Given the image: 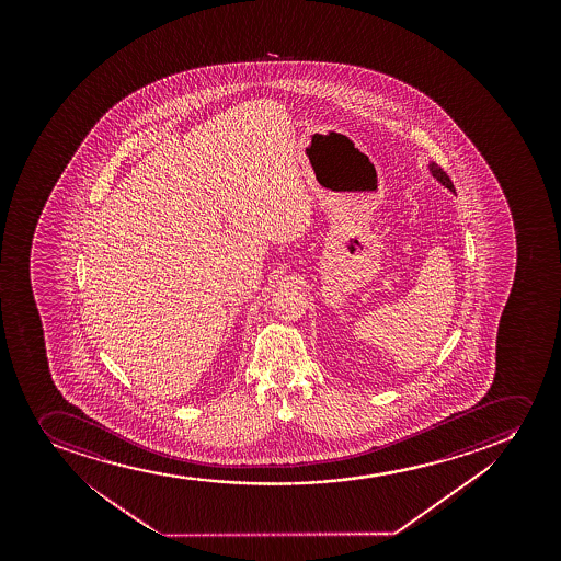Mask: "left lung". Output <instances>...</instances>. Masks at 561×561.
I'll return each mask as SVG.
<instances>
[{
  "instance_id": "left-lung-1",
  "label": "left lung",
  "mask_w": 561,
  "mask_h": 561,
  "mask_svg": "<svg viewBox=\"0 0 561 561\" xmlns=\"http://www.w3.org/2000/svg\"><path fill=\"white\" fill-rule=\"evenodd\" d=\"M428 170H431V174L434 175V178H436L444 187L449 188V191H455V187H453V181L449 180V175L445 174L444 170H442L436 162H431V164H428Z\"/></svg>"
}]
</instances>
